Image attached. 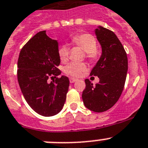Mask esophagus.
Masks as SVG:
<instances>
[{"instance_id": "esophagus-1", "label": "esophagus", "mask_w": 148, "mask_h": 148, "mask_svg": "<svg viewBox=\"0 0 148 148\" xmlns=\"http://www.w3.org/2000/svg\"><path fill=\"white\" fill-rule=\"evenodd\" d=\"M77 81V79H75V78H70V82L71 84L74 83V82H75Z\"/></svg>"}]
</instances>
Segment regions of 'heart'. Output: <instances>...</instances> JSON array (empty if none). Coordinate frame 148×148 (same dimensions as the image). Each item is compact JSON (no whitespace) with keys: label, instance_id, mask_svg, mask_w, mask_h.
Returning a JSON list of instances; mask_svg holds the SVG:
<instances>
[{"label":"heart","instance_id":"1","mask_svg":"<svg viewBox=\"0 0 148 148\" xmlns=\"http://www.w3.org/2000/svg\"><path fill=\"white\" fill-rule=\"evenodd\" d=\"M72 44L78 46L84 50L86 58L90 61H95L98 58L97 40L93 35L89 33H82L75 35L72 38ZM58 56L62 62H66L70 56V48L66 44H62L58 50ZM87 66L85 63L73 62L64 68L66 74L72 77H79L85 71Z\"/></svg>","mask_w":148,"mask_h":148}]
</instances>
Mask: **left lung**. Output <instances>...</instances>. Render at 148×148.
<instances>
[{"instance_id":"left-lung-1","label":"left lung","mask_w":148,"mask_h":148,"mask_svg":"<svg viewBox=\"0 0 148 148\" xmlns=\"http://www.w3.org/2000/svg\"><path fill=\"white\" fill-rule=\"evenodd\" d=\"M95 35L101 46L102 54L90 75L99 77V82L93 86L89 79H85L82 99L87 109L101 113L112 108L121 96L128 62L124 47L113 31L99 27Z\"/></svg>"}]
</instances>
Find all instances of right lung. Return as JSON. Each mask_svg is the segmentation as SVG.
I'll list each match as a JSON object with an SVG mask.
<instances>
[{
	"instance_id": "obj_1",
	"label": "right lung",
	"mask_w": 148,
	"mask_h": 148,
	"mask_svg": "<svg viewBox=\"0 0 148 148\" xmlns=\"http://www.w3.org/2000/svg\"><path fill=\"white\" fill-rule=\"evenodd\" d=\"M58 50V41L44 30L27 41L18 58L17 75L23 97L43 116H55L62 110L70 85L67 77H58L61 73ZM49 78L53 82H49Z\"/></svg>"
}]
</instances>
